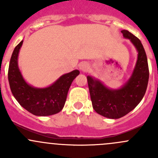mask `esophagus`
<instances>
[{
    "mask_svg": "<svg viewBox=\"0 0 158 158\" xmlns=\"http://www.w3.org/2000/svg\"><path fill=\"white\" fill-rule=\"evenodd\" d=\"M89 69V64L86 62H83V63H80L79 65V69L82 72H86L88 71V69Z\"/></svg>",
    "mask_w": 158,
    "mask_h": 158,
    "instance_id": "1",
    "label": "esophagus"
}]
</instances>
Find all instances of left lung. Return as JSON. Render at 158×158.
Returning a JSON list of instances; mask_svg holds the SVG:
<instances>
[{"instance_id": "1", "label": "left lung", "mask_w": 158, "mask_h": 158, "mask_svg": "<svg viewBox=\"0 0 158 158\" xmlns=\"http://www.w3.org/2000/svg\"><path fill=\"white\" fill-rule=\"evenodd\" d=\"M138 52L136 66L130 79L122 88L112 90L99 81L87 76L92 107L98 114L109 118H120L132 111L144 97L147 90L149 69L146 52L141 40L126 30H122Z\"/></svg>"}]
</instances>
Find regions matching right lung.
I'll return each instance as SVG.
<instances>
[{
	"instance_id": "1",
	"label": "right lung",
	"mask_w": 158,
	"mask_h": 158,
	"mask_svg": "<svg viewBox=\"0 0 158 158\" xmlns=\"http://www.w3.org/2000/svg\"><path fill=\"white\" fill-rule=\"evenodd\" d=\"M22 44L23 40L14 48L9 64L8 81L13 95L22 107L34 115L48 116L60 112L66 102L70 85L79 71L73 70L63 75L47 88L30 86L23 79L17 65Z\"/></svg>"
}]
</instances>
